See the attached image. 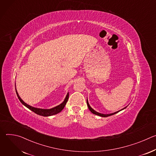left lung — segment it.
<instances>
[{
  "label": "left lung",
  "instance_id": "8db88e82",
  "mask_svg": "<svg viewBox=\"0 0 156 156\" xmlns=\"http://www.w3.org/2000/svg\"><path fill=\"white\" fill-rule=\"evenodd\" d=\"M87 107H88V108H89V109H90V110L91 111V112L93 113V114H95V115H99V116H101V117H108V116H110V115H114V114H117V113H118L119 112H120V111H121V110H123V109H125V108H126V107H125V108H122V109H121V110H119V111H117V112H114V113H112V114H101V113H99V112H96V111H95L94 109H93L91 107V106L90 105V104H89V103H88V101H87Z\"/></svg>",
  "mask_w": 156,
  "mask_h": 156
}]
</instances>
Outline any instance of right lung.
<instances>
[{
    "label": "right lung",
    "mask_w": 156,
    "mask_h": 156,
    "mask_svg": "<svg viewBox=\"0 0 156 156\" xmlns=\"http://www.w3.org/2000/svg\"><path fill=\"white\" fill-rule=\"evenodd\" d=\"M15 90H16V95L18 96V99L20 100V101L22 104H23L25 107L28 108L30 110L33 111V112H34L35 114H37L39 115L43 116V117H49V116L55 115V114L60 112L63 109L65 105H66V103L67 102L68 99H69V94L68 93L67 94H66V98H65V100L63 101V102L62 104H60V105H57V106H56L55 107L50 108V109H44V108H36V107H32V106L27 104L23 100H22L21 99V98L19 96L18 93V92H17V91L16 90V88H15Z\"/></svg>",
    "instance_id": "right-lung-1"
}]
</instances>
